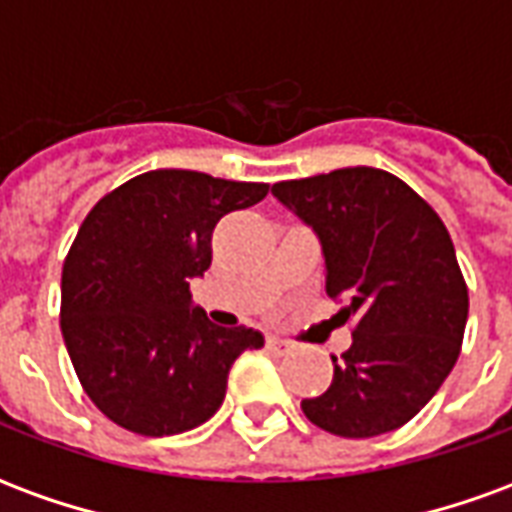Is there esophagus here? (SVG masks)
I'll use <instances>...</instances> for the list:
<instances>
[{
    "instance_id": "esophagus-1",
    "label": "esophagus",
    "mask_w": 512,
    "mask_h": 512,
    "mask_svg": "<svg viewBox=\"0 0 512 512\" xmlns=\"http://www.w3.org/2000/svg\"><path fill=\"white\" fill-rule=\"evenodd\" d=\"M266 345H268V348H271V351H277V354H288L290 348H293V345H290L288 340H279V337H268Z\"/></svg>"
}]
</instances>
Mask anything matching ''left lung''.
Here are the masks:
<instances>
[{"instance_id":"left-lung-1","label":"left lung","mask_w":512,"mask_h":512,"mask_svg":"<svg viewBox=\"0 0 512 512\" xmlns=\"http://www.w3.org/2000/svg\"><path fill=\"white\" fill-rule=\"evenodd\" d=\"M312 227L326 260V293L348 307L354 343L332 356V386L301 400L312 425L370 439L406 425L458 362L469 290L439 213L403 180L345 167L271 186Z\"/></svg>"}]
</instances>
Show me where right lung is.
<instances>
[{"instance_id": "obj_1", "label": "right lung", "mask_w": 512, "mask_h": 512, "mask_svg": "<svg viewBox=\"0 0 512 512\" xmlns=\"http://www.w3.org/2000/svg\"><path fill=\"white\" fill-rule=\"evenodd\" d=\"M268 183L153 169L104 200L62 266L60 326L84 392L139 436H175L219 411L238 356L263 334L224 329L191 301L222 216L257 205Z\"/></svg>"}]
</instances>
